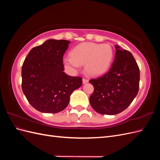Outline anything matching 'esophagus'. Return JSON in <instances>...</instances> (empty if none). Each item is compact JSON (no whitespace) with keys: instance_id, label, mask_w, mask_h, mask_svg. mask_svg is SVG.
Here are the masks:
<instances>
[{"instance_id":"obj_1","label":"esophagus","mask_w":160,"mask_h":160,"mask_svg":"<svg viewBox=\"0 0 160 160\" xmlns=\"http://www.w3.org/2000/svg\"><path fill=\"white\" fill-rule=\"evenodd\" d=\"M89 81H88V79H85V78H83V83L84 84V83H88Z\"/></svg>"}]
</instances>
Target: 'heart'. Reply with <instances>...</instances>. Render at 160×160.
<instances>
[{"mask_svg":"<svg viewBox=\"0 0 160 160\" xmlns=\"http://www.w3.org/2000/svg\"><path fill=\"white\" fill-rule=\"evenodd\" d=\"M114 52L109 44L83 42L76 46L71 52V56L63 58L67 69L76 71L85 64L86 73L90 76H99L108 71L112 63Z\"/></svg>","mask_w":160,"mask_h":160,"instance_id":"heart-1","label":"heart"}]
</instances>
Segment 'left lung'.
I'll return each mask as SVG.
<instances>
[{
  "label": "left lung",
  "mask_w": 160,
  "mask_h": 160,
  "mask_svg": "<svg viewBox=\"0 0 160 160\" xmlns=\"http://www.w3.org/2000/svg\"><path fill=\"white\" fill-rule=\"evenodd\" d=\"M115 56L107 73L89 80L94 87L91 107L103 115L122 112L132 103L139 88V69L129 51L115 45Z\"/></svg>",
  "instance_id": "1"
}]
</instances>
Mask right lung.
Instances as JSON below:
<instances>
[{"mask_svg": "<svg viewBox=\"0 0 160 160\" xmlns=\"http://www.w3.org/2000/svg\"><path fill=\"white\" fill-rule=\"evenodd\" d=\"M70 41L49 39L33 47L22 67V89L38 111L56 113L68 105L70 95L82 85L80 77L65 73L62 57Z\"/></svg>", "mask_w": 160, "mask_h": 160, "instance_id": "obj_1", "label": "right lung"}]
</instances>
